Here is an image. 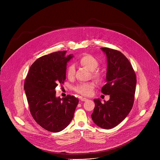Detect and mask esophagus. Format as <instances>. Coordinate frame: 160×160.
Wrapping results in <instances>:
<instances>
[{
  "label": "esophagus",
  "instance_id": "esophagus-1",
  "mask_svg": "<svg viewBox=\"0 0 160 160\" xmlns=\"http://www.w3.org/2000/svg\"><path fill=\"white\" fill-rule=\"evenodd\" d=\"M87 98H81V99H80V101H87Z\"/></svg>",
  "mask_w": 160,
  "mask_h": 160
}]
</instances>
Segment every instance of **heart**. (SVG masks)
<instances>
[{"instance_id":"obj_1","label":"heart","mask_w":160,"mask_h":160,"mask_svg":"<svg viewBox=\"0 0 160 160\" xmlns=\"http://www.w3.org/2000/svg\"><path fill=\"white\" fill-rule=\"evenodd\" d=\"M80 64L83 67L87 68L90 71H93L92 77L97 81L99 82L102 79V73L98 70H95L99 65L98 59L90 54H84L79 59ZM95 71H94L93 70ZM75 74V68L73 65L68 66L66 70V76L68 79L72 80L74 78ZM95 88V83L94 82H88L85 83H80L75 87V91L78 94L84 96H90L93 92V90Z\"/></svg>"}]
</instances>
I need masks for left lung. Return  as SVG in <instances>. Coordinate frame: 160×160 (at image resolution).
<instances>
[{"instance_id":"obj_1","label":"left lung","mask_w":160,"mask_h":160,"mask_svg":"<svg viewBox=\"0 0 160 160\" xmlns=\"http://www.w3.org/2000/svg\"><path fill=\"white\" fill-rule=\"evenodd\" d=\"M101 49L107 58L106 83L101 92L109 95L110 98L104 104L99 99H94L95 108L91 117L98 127L110 129L120 123L131 111L137 80L132 64L121 52L107 48Z\"/></svg>"}]
</instances>
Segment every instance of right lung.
<instances>
[{
  "label": "right lung",
  "mask_w": 160,
  "mask_h": 160,
  "mask_svg": "<svg viewBox=\"0 0 160 160\" xmlns=\"http://www.w3.org/2000/svg\"><path fill=\"white\" fill-rule=\"evenodd\" d=\"M58 51L37 59L30 66L24 88L32 115L35 122L49 132H58L72 120L78 99L68 95L56 96L55 88L66 80L67 62L73 56Z\"/></svg>",
  "instance_id": "obj_1"
}]
</instances>
